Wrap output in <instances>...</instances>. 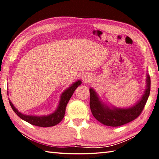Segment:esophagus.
I'll return each mask as SVG.
<instances>
[{
    "instance_id": "34e87169",
    "label": "esophagus",
    "mask_w": 159,
    "mask_h": 159,
    "mask_svg": "<svg viewBox=\"0 0 159 159\" xmlns=\"http://www.w3.org/2000/svg\"><path fill=\"white\" fill-rule=\"evenodd\" d=\"M83 80H85V81H88V78L87 76H84V77L83 78Z\"/></svg>"
}]
</instances>
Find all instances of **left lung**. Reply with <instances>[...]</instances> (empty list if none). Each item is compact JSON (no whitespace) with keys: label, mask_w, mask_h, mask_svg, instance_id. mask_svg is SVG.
Masks as SVG:
<instances>
[{"label":"left lung","mask_w":159,"mask_h":159,"mask_svg":"<svg viewBox=\"0 0 159 159\" xmlns=\"http://www.w3.org/2000/svg\"><path fill=\"white\" fill-rule=\"evenodd\" d=\"M150 85L151 80L149 75L148 74L145 94L136 104L129 108H114L111 109L100 102L96 92L93 89L90 88L89 106L92 115L99 122L106 126H120L131 122L136 119L143 111L150 93Z\"/></svg>","instance_id":"obj_1"}]
</instances>
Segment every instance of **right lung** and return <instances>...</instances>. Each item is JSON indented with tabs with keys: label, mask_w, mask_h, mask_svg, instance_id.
<instances>
[{
	"label": "right lung",
	"mask_w": 159,
	"mask_h": 159,
	"mask_svg": "<svg viewBox=\"0 0 159 159\" xmlns=\"http://www.w3.org/2000/svg\"><path fill=\"white\" fill-rule=\"evenodd\" d=\"M81 84L80 80H77L75 82L73 85L70 86L68 89L63 92L60 97V101L58 107L53 113H52L47 116H33V115H25L21 113L18 111L14 105L11 103L10 101V104L14 112L21 118V119L25 120V122L31 124V125L41 126V127H49V126H53L57 125V124L61 122L63 117L65 116L66 107L70 101V98L71 97L72 94L75 91L78 86Z\"/></svg>",
	"instance_id": "1"
}]
</instances>
